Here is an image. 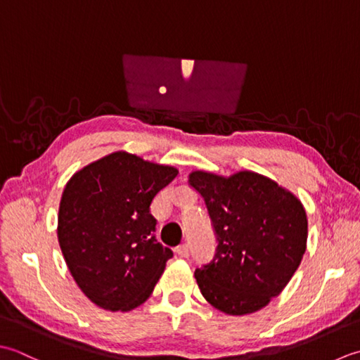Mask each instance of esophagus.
<instances>
[{"instance_id":"obj_1","label":"esophagus","mask_w":360,"mask_h":360,"mask_svg":"<svg viewBox=\"0 0 360 360\" xmlns=\"http://www.w3.org/2000/svg\"><path fill=\"white\" fill-rule=\"evenodd\" d=\"M175 253H177L180 258H188L189 256V247L186 244H181L177 247V250H175Z\"/></svg>"}]
</instances>
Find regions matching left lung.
I'll return each instance as SVG.
<instances>
[{"label":"left lung","instance_id":"1","mask_svg":"<svg viewBox=\"0 0 360 360\" xmlns=\"http://www.w3.org/2000/svg\"><path fill=\"white\" fill-rule=\"evenodd\" d=\"M217 236L214 258L194 272L205 300L226 315L266 307L288 285L303 259L307 217L289 189L252 171L230 177L189 174Z\"/></svg>","mask_w":360,"mask_h":360}]
</instances>
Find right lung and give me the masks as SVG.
I'll list each match as a JSON object with an SVG mask.
<instances>
[{
  "instance_id": "obj_1",
  "label": "right lung",
  "mask_w": 360,
  "mask_h": 360,
  "mask_svg": "<svg viewBox=\"0 0 360 360\" xmlns=\"http://www.w3.org/2000/svg\"><path fill=\"white\" fill-rule=\"evenodd\" d=\"M174 166L118 150L68 180L57 238L71 276L88 300L129 312L150 297L172 250L155 239L150 205L177 177Z\"/></svg>"
}]
</instances>
